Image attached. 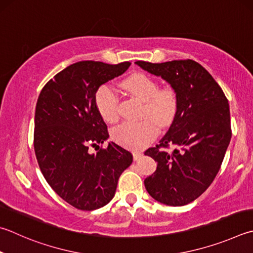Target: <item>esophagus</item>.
Here are the masks:
<instances>
[{
    "mask_svg": "<svg viewBox=\"0 0 253 253\" xmlns=\"http://www.w3.org/2000/svg\"><path fill=\"white\" fill-rule=\"evenodd\" d=\"M132 155H134V159L135 160H138L141 156H142V153L141 151H138V150H135L134 153H132Z\"/></svg>",
    "mask_w": 253,
    "mask_h": 253,
    "instance_id": "1",
    "label": "esophagus"
}]
</instances>
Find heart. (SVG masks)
<instances>
[{
	"label": "heart",
	"mask_w": 253,
	"mask_h": 253,
	"mask_svg": "<svg viewBox=\"0 0 253 253\" xmlns=\"http://www.w3.org/2000/svg\"><path fill=\"white\" fill-rule=\"evenodd\" d=\"M122 85L128 93L144 102L140 122H127L115 127L113 139L119 145L131 149L146 147L158 134L160 127L169 126L179 108V96L174 87L167 85L158 88L154 79L146 74H135L123 81ZM118 95L114 87L104 84L95 93V106L106 123L117 122Z\"/></svg>",
	"instance_id": "obj_1"
}]
</instances>
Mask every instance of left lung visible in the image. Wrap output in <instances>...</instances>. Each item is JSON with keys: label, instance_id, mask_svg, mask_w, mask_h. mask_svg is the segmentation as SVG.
Instances as JSON below:
<instances>
[{"label": "left lung", "instance_id": "obj_1", "mask_svg": "<svg viewBox=\"0 0 253 253\" xmlns=\"http://www.w3.org/2000/svg\"><path fill=\"white\" fill-rule=\"evenodd\" d=\"M136 64L162 76L179 96L178 112L167 134L145 151L158 163L156 171L145 179V187L159 203L185 206L204 194L221 167L231 139L228 99L209 72L192 59ZM170 146L172 152L168 150Z\"/></svg>", "mask_w": 253, "mask_h": 253}]
</instances>
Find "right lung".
Wrapping results in <instances>:
<instances>
[{"instance_id": "1", "label": "right lung", "mask_w": 253, "mask_h": 253, "mask_svg": "<svg viewBox=\"0 0 253 253\" xmlns=\"http://www.w3.org/2000/svg\"><path fill=\"white\" fill-rule=\"evenodd\" d=\"M129 66V62H79L41 90L34 121L36 159L52 189L76 209L91 211L107 205L122 172L132 163L130 151L113 141L100 147L109 134L95 106L98 87ZM91 148L98 153H91Z\"/></svg>"}]
</instances>
